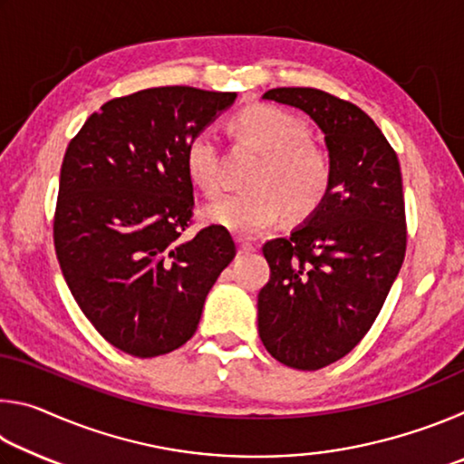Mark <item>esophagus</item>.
Listing matches in <instances>:
<instances>
[{"mask_svg":"<svg viewBox=\"0 0 464 464\" xmlns=\"http://www.w3.org/2000/svg\"><path fill=\"white\" fill-rule=\"evenodd\" d=\"M237 246H239V254H247V251H256L257 249V243L246 239V237H239L237 239Z\"/></svg>","mask_w":464,"mask_h":464,"instance_id":"34e87169","label":"esophagus"}]
</instances>
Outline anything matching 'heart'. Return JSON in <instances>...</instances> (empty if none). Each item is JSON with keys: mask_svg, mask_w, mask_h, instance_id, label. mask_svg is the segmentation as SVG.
<instances>
[{"mask_svg": "<svg viewBox=\"0 0 464 464\" xmlns=\"http://www.w3.org/2000/svg\"><path fill=\"white\" fill-rule=\"evenodd\" d=\"M239 137L264 155L251 186L254 190L225 194L202 208L208 225L239 235H257L288 213L309 217L321 207L332 184V160L309 140L301 119L278 106L256 104L235 114ZM188 176L204 194L223 186V155L218 139L200 130L186 147Z\"/></svg>", "mask_w": 464, "mask_h": 464, "instance_id": "heart-1", "label": "heart"}]
</instances>
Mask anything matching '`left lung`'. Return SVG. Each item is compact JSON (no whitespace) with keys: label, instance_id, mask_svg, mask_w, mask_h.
<instances>
[{"label":"left lung","instance_id":"8db88e82","mask_svg":"<svg viewBox=\"0 0 464 464\" xmlns=\"http://www.w3.org/2000/svg\"><path fill=\"white\" fill-rule=\"evenodd\" d=\"M307 112L324 130L332 184L290 237L264 243L270 280L257 295V332L296 371L343 358L372 327L401 270L407 223L401 168L374 121L315 88L264 93Z\"/></svg>","mask_w":464,"mask_h":464}]
</instances>
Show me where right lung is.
<instances>
[{
  "label": "right lung",
  "mask_w": 464,
  "mask_h": 464,
  "mask_svg": "<svg viewBox=\"0 0 464 464\" xmlns=\"http://www.w3.org/2000/svg\"><path fill=\"white\" fill-rule=\"evenodd\" d=\"M235 92L149 88L106 102L63 157L53 239L83 315L137 358L194 335L204 298L237 254L231 233L192 225L186 147Z\"/></svg>",
  "instance_id": "1"
}]
</instances>
